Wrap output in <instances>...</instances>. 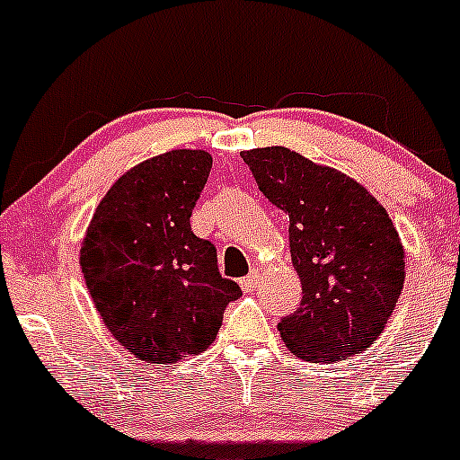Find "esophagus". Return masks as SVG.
I'll return each instance as SVG.
<instances>
[{"label": "esophagus", "mask_w": 460, "mask_h": 460, "mask_svg": "<svg viewBox=\"0 0 460 460\" xmlns=\"http://www.w3.org/2000/svg\"><path fill=\"white\" fill-rule=\"evenodd\" d=\"M256 283H259V270H252L245 279H241V289L243 291H252L256 289Z\"/></svg>", "instance_id": "esophagus-1"}]
</instances>
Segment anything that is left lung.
<instances>
[{
    "label": "left lung",
    "instance_id": "8db88e82",
    "mask_svg": "<svg viewBox=\"0 0 460 460\" xmlns=\"http://www.w3.org/2000/svg\"><path fill=\"white\" fill-rule=\"evenodd\" d=\"M241 157L259 190L289 217L303 300L279 323L285 347L300 359L327 364L368 349L406 279L403 245L386 208L349 175L285 146Z\"/></svg>",
    "mask_w": 460,
    "mask_h": 460
}]
</instances>
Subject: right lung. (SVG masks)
<instances>
[{"label": "right lung", "mask_w": 460, "mask_h": 460, "mask_svg": "<svg viewBox=\"0 0 460 460\" xmlns=\"http://www.w3.org/2000/svg\"><path fill=\"white\" fill-rule=\"evenodd\" d=\"M206 151L175 149L133 166L107 190L81 245V270L110 333L137 359L175 364L215 342L241 296L217 250L190 230L208 181Z\"/></svg>", "instance_id": "add662e5"}]
</instances>
